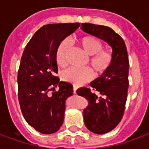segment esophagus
Here are the masks:
<instances>
[{"mask_svg":"<svg viewBox=\"0 0 149 149\" xmlns=\"http://www.w3.org/2000/svg\"><path fill=\"white\" fill-rule=\"evenodd\" d=\"M77 88H77L76 86H75V85H74V88H73V92H74V94L76 93Z\"/></svg>","mask_w":149,"mask_h":149,"instance_id":"esophagus-1","label":"esophagus"}]
</instances>
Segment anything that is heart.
<instances>
[{"instance_id": "heart-1", "label": "heart", "mask_w": 149, "mask_h": 149, "mask_svg": "<svg viewBox=\"0 0 149 149\" xmlns=\"http://www.w3.org/2000/svg\"><path fill=\"white\" fill-rule=\"evenodd\" d=\"M78 45L87 55L90 56L89 63L98 74H104L109 69L113 61L110 53L102 50V45L97 39L90 36H85L78 39ZM70 43L67 40H61L56 50V62L65 67L67 64V54ZM62 80L70 83L75 86H80L93 78V72L90 68H69L61 74Z\"/></svg>"}]
</instances>
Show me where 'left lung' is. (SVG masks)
<instances>
[{"label":"left lung","mask_w":149,"mask_h":149,"mask_svg":"<svg viewBox=\"0 0 149 149\" xmlns=\"http://www.w3.org/2000/svg\"><path fill=\"white\" fill-rule=\"evenodd\" d=\"M81 29L103 40L112 48L113 61L109 69L90 84L100 96L87 88L76 91L88 102L83 112L86 127L95 134L102 135L114 129L123 115L129 86L127 51L123 38L109 26L82 23Z\"/></svg>","instance_id":"obj_1"}]
</instances>
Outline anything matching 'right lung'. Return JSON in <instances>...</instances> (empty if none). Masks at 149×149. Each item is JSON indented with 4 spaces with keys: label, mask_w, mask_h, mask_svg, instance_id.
Segmentation results:
<instances>
[{
    "label": "right lung",
    "mask_w": 149,
    "mask_h": 149,
    "mask_svg": "<svg viewBox=\"0 0 149 149\" xmlns=\"http://www.w3.org/2000/svg\"><path fill=\"white\" fill-rule=\"evenodd\" d=\"M79 26V22L44 26L22 53L18 73L20 108L26 123L42 134L55 133L63 123L65 100L72 96L73 85L55 76L58 72L55 54L59 43ZM57 86L59 90L49 94Z\"/></svg>",
    "instance_id": "add662e5"
}]
</instances>
